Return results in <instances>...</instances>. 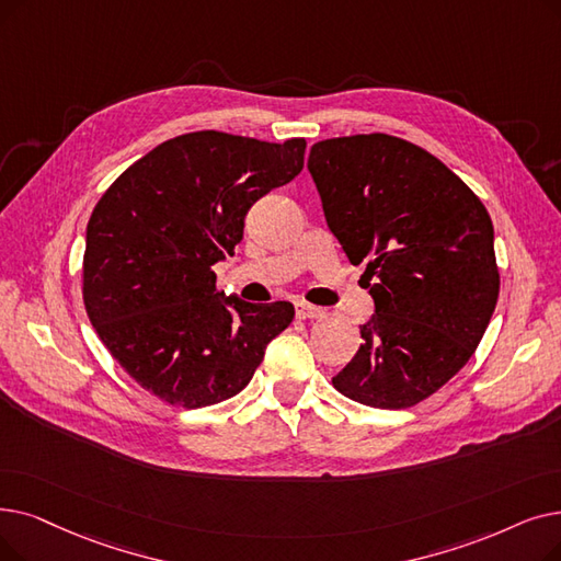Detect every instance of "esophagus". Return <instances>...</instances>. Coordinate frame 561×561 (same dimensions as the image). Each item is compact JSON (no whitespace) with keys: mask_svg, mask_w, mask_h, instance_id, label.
Here are the masks:
<instances>
[{"mask_svg":"<svg viewBox=\"0 0 561 561\" xmlns=\"http://www.w3.org/2000/svg\"><path fill=\"white\" fill-rule=\"evenodd\" d=\"M325 311L321 307H313L309 302H296V316L300 321H307V319H321Z\"/></svg>","mask_w":561,"mask_h":561,"instance_id":"1","label":"esophagus"}]
</instances>
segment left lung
Segmentation results:
<instances>
[{"label":"left lung","mask_w":561,"mask_h":561,"mask_svg":"<svg viewBox=\"0 0 561 561\" xmlns=\"http://www.w3.org/2000/svg\"><path fill=\"white\" fill-rule=\"evenodd\" d=\"M307 167L330 231L367 265L376 307L332 385L371 408L415 405L466 367L491 323V215L447 164L392 135L316 141Z\"/></svg>","instance_id":"8db88e82"}]
</instances>
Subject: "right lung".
<instances>
[{
	"mask_svg": "<svg viewBox=\"0 0 561 561\" xmlns=\"http://www.w3.org/2000/svg\"><path fill=\"white\" fill-rule=\"evenodd\" d=\"M307 141L271 144L217 130L167 139L130 164L87 225L89 321L124 371L164 403L236 397L294 321V305H252L215 288L245 215L294 181Z\"/></svg>",
	"mask_w": 561,
	"mask_h": 561,
	"instance_id": "right-lung-1",
	"label": "right lung"
}]
</instances>
